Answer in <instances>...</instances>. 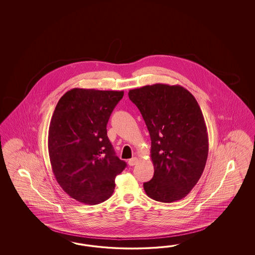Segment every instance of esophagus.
<instances>
[{"label":"esophagus","instance_id":"34e87169","mask_svg":"<svg viewBox=\"0 0 255 255\" xmlns=\"http://www.w3.org/2000/svg\"><path fill=\"white\" fill-rule=\"evenodd\" d=\"M138 162V159L136 158V157H133V158H131L130 159L129 161H128V163H129V165H131V166H133L134 164H136Z\"/></svg>","mask_w":255,"mask_h":255}]
</instances>
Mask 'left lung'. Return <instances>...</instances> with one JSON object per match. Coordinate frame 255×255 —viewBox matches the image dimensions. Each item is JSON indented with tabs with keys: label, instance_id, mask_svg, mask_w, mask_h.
Masks as SVG:
<instances>
[{
	"label": "left lung",
	"instance_id": "8db88e82",
	"mask_svg": "<svg viewBox=\"0 0 255 255\" xmlns=\"http://www.w3.org/2000/svg\"><path fill=\"white\" fill-rule=\"evenodd\" d=\"M151 140L154 175L144 183L153 200L172 203L191 192L209 153L207 127L200 107L181 86L154 84L129 91Z\"/></svg>",
	"mask_w": 255,
	"mask_h": 255
}]
</instances>
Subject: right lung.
<instances>
[{
  "label": "right lung",
  "mask_w": 255,
  "mask_h": 255,
  "mask_svg": "<svg viewBox=\"0 0 255 255\" xmlns=\"http://www.w3.org/2000/svg\"><path fill=\"white\" fill-rule=\"evenodd\" d=\"M124 92L73 89L59 100L48 130V153L62 190L87 205L108 200L127 163L108 137L107 124Z\"/></svg>",
  "instance_id": "add662e5"
}]
</instances>
